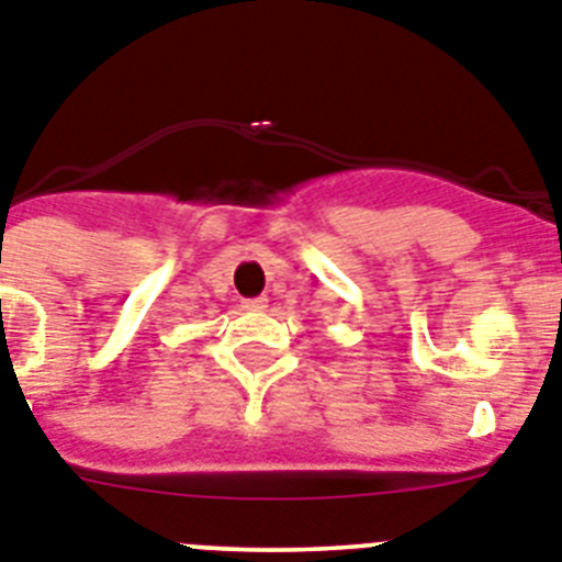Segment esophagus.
Segmentation results:
<instances>
[{
  "mask_svg": "<svg viewBox=\"0 0 562 562\" xmlns=\"http://www.w3.org/2000/svg\"><path fill=\"white\" fill-rule=\"evenodd\" d=\"M241 306H244V310H249V313H263V310L270 306V301H267V299H244Z\"/></svg>",
  "mask_w": 562,
  "mask_h": 562,
  "instance_id": "34e87169",
  "label": "esophagus"
}]
</instances>
